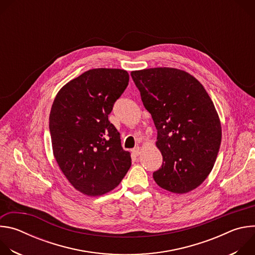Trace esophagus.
Masks as SVG:
<instances>
[{"instance_id":"obj_1","label":"esophagus","mask_w":255,"mask_h":255,"mask_svg":"<svg viewBox=\"0 0 255 255\" xmlns=\"http://www.w3.org/2000/svg\"><path fill=\"white\" fill-rule=\"evenodd\" d=\"M132 152H133V154H134V155L138 156V155H140V154H141V152H142V148H141L140 146H136V147L132 150Z\"/></svg>"}]
</instances>
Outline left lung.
I'll return each instance as SVG.
<instances>
[{
  "mask_svg": "<svg viewBox=\"0 0 255 255\" xmlns=\"http://www.w3.org/2000/svg\"><path fill=\"white\" fill-rule=\"evenodd\" d=\"M131 77L157 129L163 161L153 172L155 183L174 194L195 190L213 169L221 144L213 101L185 70L154 67L131 71Z\"/></svg>",
  "mask_w": 255,
  "mask_h": 255,
  "instance_id": "obj_1",
  "label": "left lung"
}]
</instances>
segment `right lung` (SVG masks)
I'll return each instance as SVG.
<instances>
[{"label": "right lung", "instance_id": "obj_1", "mask_svg": "<svg viewBox=\"0 0 255 255\" xmlns=\"http://www.w3.org/2000/svg\"><path fill=\"white\" fill-rule=\"evenodd\" d=\"M119 68H94L57 93L49 115L55 160L70 185L84 195L111 192L131 166L120 133L109 121L114 103L128 86Z\"/></svg>", "mask_w": 255, "mask_h": 255}]
</instances>
